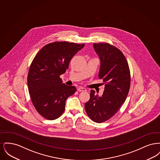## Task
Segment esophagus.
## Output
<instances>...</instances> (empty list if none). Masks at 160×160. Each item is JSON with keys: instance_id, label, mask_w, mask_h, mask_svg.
<instances>
[{"instance_id": "obj_1", "label": "esophagus", "mask_w": 160, "mask_h": 160, "mask_svg": "<svg viewBox=\"0 0 160 160\" xmlns=\"http://www.w3.org/2000/svg\"><path fill=\"white\" fill-rule=\"evenodd\" d=\"M77 91L79 92L86 91V89H85L84 88H83V87H78L77 88Z\"/></svg>"}]
</instances>
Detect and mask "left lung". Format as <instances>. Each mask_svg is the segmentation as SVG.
<instances>
[{"mask_svg":"<svg viewBox=\"0 0 160 160\" xmlns=\"http://www.w3.org/2000/svg\"><path fill=\"white\" fill-rule=\"evenodd\" d=\"M93 46L100 61L98 77L106 84L101 96L91 91L84 107L93 121L101 123L113 116L125 102L130 87V72L125 57L118 48L108 43Z\"/></svg>","mask_w":160,"mask_h":160,"instance_id":"obj_1","label":"left lung"}]
</instances>
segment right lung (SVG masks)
I'll return each mask as SVG.
<instances>
[{
    "mask_svg": "<svg viewBox=\"0 0 160 160\" xmlns=\"http://www.w3.org/2000/svg\"><path fill=\"white\" fill-rule=\"evenodd\" d=\"M84 44L54 42L44 46L31 63L28 85L32 102L38 113L48 120L60 117L65 102L76 88L62 83L60 76L68 68L69 62Z\"/></svg>",
    "mask_w": 160,
    "mask_h": 160,
    "instance_id": "obj_1",
    "label": "right lung"
}]
</instances>
